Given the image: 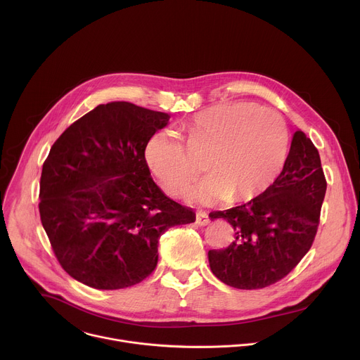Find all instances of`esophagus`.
Segmentation results:
<instances>
[{"label":"esophagus","mask_w":360,"mask_h":360,"mask_svg":"<svg viewBox=\"0 0 360 360\" xmlns=\"http://www.w3.org/2000/svg\"><path fill=\"white\" fill-rule=\"evenodd\" d=\"M210 222H211V219H210V215L207 212H198L196 214V224L199 226H205V225H208Z\"/></svg>","instance_id":"34e87169"}]
</instances>
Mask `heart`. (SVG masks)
Masks as SVG:
<instances>
[{"instance_id": "obj_1", "label": "heart", "mask_w": 360, "mask_h": 360, "mask_svg": "<svg viewBox=\"0 0 360 360\" xmlns=\"http://www.w3.org/2000/svg\"><path fill=\"white\" fill-rule=\"evenodd\" d=\"M188 146L203 157L208 178L188 198L214 203L225 198L235 203L261 193L281 172L288 152V131L282 117L249 102H229L203 110L182 124ZM181 138L169 129L153 134L145 143V161L161 185L182 193L196 178L198 165Z\"/></svg>"}]
</instances>
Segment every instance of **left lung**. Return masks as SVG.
I'll return each instance as SVG.
<instances>
[{
	"label": "left lung",
	"instance_id": "1",
	"mask_svg": "<svg viewBox=\"0 0 360 360\" xmlns=\"http://www.w3.org/2000/svg\"><path fill=\"white\" fill-rule=\"evenodd\" d=\"M325 193L319 152L296 131L282 172L265 192L210 214L235 231L226 249L208 252L212 274L236 289H262L283 279L315 240Z\"/></svg>",
	"mask_w": 360,
	"mask_h": 360
}]
</instances>
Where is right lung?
I'll return each mask as SVG.
<instances>
[{
    "instance_id": "obj_1",
    "label": "right lung",
    "mask_w": 360,
    "mask_h": 360,
    "mask_svg": "<svg viewBox=\"0 0 360 360\" xmlns=\"http://www.w3.org/2000/svg\"><path fill=\"white\" fill-rule=\"evenodd\" d=\"M169 121L131 102L102 104L51 146L39 181L41 224L63 269L94 289L142 282L158 264V240L195 222L192 208L150 178L146 141Z\"/></svg>"
}]
</instances>
